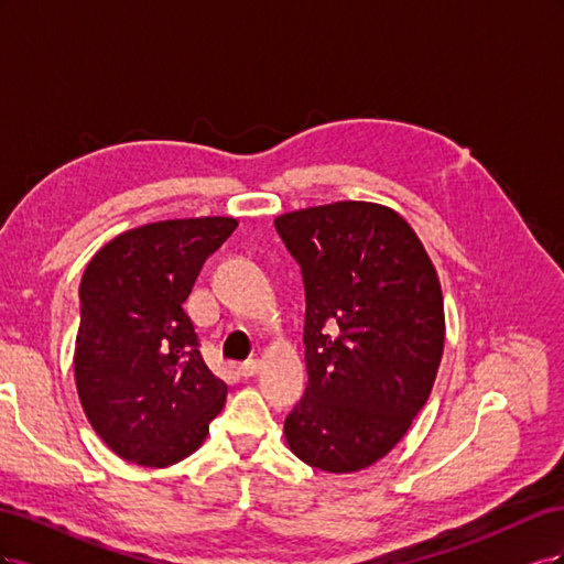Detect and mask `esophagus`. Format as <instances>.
Listing matches in <instances>:
<instances>
[{"mask_svg": "<svg viewBox=\"0 0 564 564\" xmlns=\"http://www.w3.org/2000/svg\"><path fill=\"white\" fill-rule=\"evenodd\" d=\"M259 369H261V360H247L240 365V373L247 379L253 377V373H259Z\"/></svg>", "mask_w": 564, "mask_h": 564, "instance_id": "esophagus-1", "label": "esophagus"}]
</instances>
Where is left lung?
<instances>
[{
  "label": "left lung",
  "instance_id": "8db88e82",
  "mask_svg": "<svg viewBox=\"0 0 564 564\" xmlns=\"http://www.w3.org/2000/svg\"><path fill=\"white\" fill-rule=\"evenodd\" d=\"M275 228L305 284V395L284 421L303 464L357 473L381 460L429 402L445 301L419 235L377 202L289 212Z\"/></svg>",
  "mask_w": 564,
  "mask_h": 564
}]
</instances>
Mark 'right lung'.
<instances>
[{"label":"right lung","mask_w":564,"mask_h":564,"mask_svg":"<svg viewBox=\"0 0 564 564\" xmlns=\"http://www.w3.org/2000/svg\"><path fill=\"white\" fill-rule=\"evenodd\" d=\"M235 228L232 216L158 220L117 235L84 270L77 395L119 458L174 466L202 447L224 409L228 386L204 365L183 303Z\"/></svg>","instance_id":"obj_1"}]
</instances>
